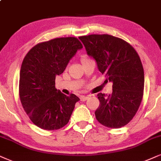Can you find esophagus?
<instances>
[{"label":"esophagus","mask_w":161,"mask_h":161,"mask_svg":"<svg viewBox=\"0 0 161 161\" xmlns=\"http://www.w3.org/2000/svg\"><path fill=\"white\" fill-rule=\"evenodd\" d=\"M80 101L81 102H85V101H86L87 99H88V96H80Z\"/></svg>","instance_id":"1"}]
</instances>
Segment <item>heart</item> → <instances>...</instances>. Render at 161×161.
<instances>
[{"mask_svg": "<svg viewBox=\"0 0 161 161\" xmlns=\"http://www.w3.org/2000/svg\"><path fill=\"white\" fill-rule=\"evenodd\" d=\"M89 59H90L88 58V57H87L86 56H82V57H81V62H82V63L85 62V61L89 60Z\"/></svg>", "mask_w": 161, "mask_h": 161, "instance_id": "heart-1", "label": "heart"}]
</instances>
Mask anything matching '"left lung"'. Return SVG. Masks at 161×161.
Wrapping results in <instances>:
<instances>
[{
  "instance_id": "8db88e82",
  "label": "left lung",
  "mask_w": 161,
  "mask_h": 161,
  "mask_svg": "<svg viewBox=\"0 0 161 161\" xmlns=\"http://www.w3.org/2000/svg\"><path fill=\"white\" fill-rule=\"evenodd\" d=\"M79 39L87 54L96 60L98 70L113 82L112 94H98L96 119L110 128L126 125L143 96L144 71L137 52L126 41L111 35L91 34Z\"/></svg>"
}]
</instances>
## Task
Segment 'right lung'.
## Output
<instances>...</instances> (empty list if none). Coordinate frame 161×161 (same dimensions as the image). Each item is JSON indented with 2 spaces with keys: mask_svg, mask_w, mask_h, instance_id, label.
Listing matches in <instances>:
<instances>
[{
  "mask_svg": "<svg viewBox=\"0 0 161 161\" xmlns=\"http://www.w3.org/2000/svg\"><path fill=\"white\" fill-rule=\"evenodd\" d=\"M82 47L76 37H61L36 45L24 58L20 71V100L30 119L39 128L57 130L70 119L80 98L57 90L55 79Z\"/></svg>",
  "mask_w": 161,
  "mask_h": 161,
  "instance_id": "right-lung-1",
  "label": "right lung"
}]
</instances>
